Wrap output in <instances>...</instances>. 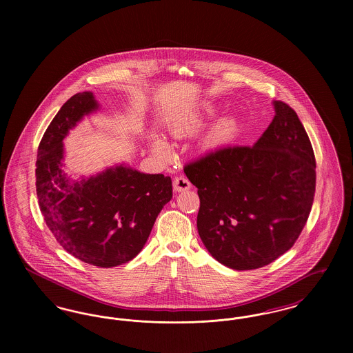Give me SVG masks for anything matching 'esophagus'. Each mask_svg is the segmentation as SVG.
<instances>
[{"instance_id": "1", "label": "esophagus", "mask_w": 353, "mask_h": 353, "mask_svg": "<svg viewBox=\"0 0 353 353\" xmlns=\"http://www.w3.org/2000/svg\"><path fill=\"white\" fill-rule=\"evenodd\" d=\"M190 186H192L190 181L185 176H179L173 180V188L176 192H184V190L190 189Z\"/></svg>"}]
</instances>
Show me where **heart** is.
I'll list each match as a JSON object with an SVG mask.
<instances>
[{"label":"heart","mask_w":353,"mask_h":353,"mask_svg":"<svg viewBox=\"0 0 353 353\" xmlns=\"http://www.w3.org/2000/svg\"><path fill=\"white\" fill-rule=\"evenodd\" d=\"M153 145H154V148L157 151H165L167 150V143L164 140H161V139H156L153 141Z\"/></svg>","instance_id":"obj_1"}]
</instances>
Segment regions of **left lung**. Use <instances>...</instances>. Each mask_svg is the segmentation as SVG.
Returning <instances> with one entry per match:
<instances>
[{
    "mask_svg": "<svg viewBox=\"0 0 353 353\" xmlns=\"http://www.w3.org/2000/svg\"><path fill=\"white\" fill-rule=\"evenodd\" d=\"M274 107L252 147H222L184 167L199 189L201 241L230 269H259L283 255L312 208L316 161L310 137L287 103Z\"/></svg>",
    "mask_w": 353,
    "mask_h": 353,
    "instance_id": "left-lung-1",
    "label": "left lung"
}]
</instances>
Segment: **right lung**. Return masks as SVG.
<instances>
[{
    "instance_id": "right-lung-1",
    "label": "right lung",
    "mask_w": 353,
    "mask_h": 353,
    "mask_svg": "<svg viewBox=\"0 0 353 353\" xmlns=\"http://www.w3.org/2000/svg\"><path fill=\"white\" fill-rule=\"evenodd\" d=\"M98 107L90 91L75 94L61 107L38 147L35 186L39 209L58 243L84 263L107 269L141 252L172 199V180L119 165L70 181L62 170V141Z\"/></svg>"
}]
</instances>
